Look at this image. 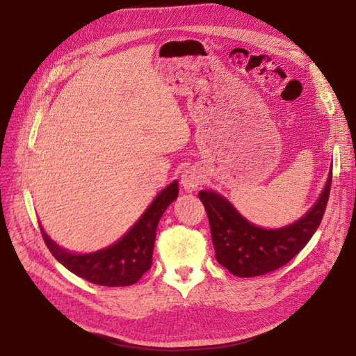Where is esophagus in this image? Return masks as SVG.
<instances>
[{
  "instance_id": "esophagus-1",
  "label": "esophagus",
  "mask_w": 356,
  "mask_h": 356,
  "mask_svg": "<svg viewBox=\"0 0 356 356\" xmlns=\"http://www.w3.org/2000/svg\"><path fill=\"white\" fill-rule=\"evenodd\" d=\"M203 181H204V175L197 167L186 168L181 175V186H183V189L188 192L196 191Z\"/></svg>"
}]
</instances>
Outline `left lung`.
Listing matches in <instances>:
<instances>
[{
	"label": "left lung",
	"instance_id": "left-lung-1",
	"mask_svg": "<svg viewBox=\"0 0 356 356\" xmlns=\"http://www.w3.org/2000/svg\"><path fill=\"white\" fill-rule=\"evenodd\" d=\"M332 168L322 195L313 208L284 228L252 225L229 200L212 191H200L207 209L216 261L236 277H257L286 266L300 252L319 228L330 193Z\"/></svg>",
	"mask_w": 356,
	"mask_h": 356
}]
</instances>
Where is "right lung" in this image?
<instances>
[{
    "instance_id": "obj_1",
    "label": "right lung",
    "mask_w": 356,
    "mask_h": 356,
    "mask_svg": "<svg viewBox=\"0 0 356 356\" xmlns=\"http://www.w3.org/2000/svg\"><path fill=\"white\" fill-rule=\"evenodd\" d=\"M177 180L168 184L149 204L143 216L120 241L101 251L73 254L53 242L42 228L51 255L73 274L105 287L136 284L153 264V250L159 220L179 195Z\"/></svg>"
}]
</instances>
